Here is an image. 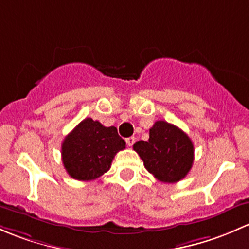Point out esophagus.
I'll list each match as a JSON object with an SVG mask.
<instances>
[{"label":"esophagus","instance_id":"obj_1","mask_svg":"<svg viewBox=\"0 0 249 249\" xmlns=\"http://www.w3.org/2000/svg\"><path fill=\"white\" fill-rule=\"evenodd\" d=\"M125 142H127V145L129 146V147H132V146L134 145V142H135V138L134 137L127 138V139H125Z\"/></svg>","mask_w":249,"mask_h":249}]
</instances>
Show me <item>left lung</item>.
Returning <instances> with one entry per match:
<instances>
[{
	"mask_svg": "<svg viewBox=\"0 0 249 249\" xmlns=\"http://www.w3.org/2000/svg\"><path fill=\"white\" fill-rule=\"evenodd\" d=\"M133 148L148 173L160 182L174 183L182 180L193 165L192 140L183 130L165 121L156 122L147 142H137Z\"/></svg>",
	"mask_w": 249,
	"mask_h": 249,
	"instance_id": "8db88e82",
	"label": "left lung"
}]
</instances>
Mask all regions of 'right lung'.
<instances>
[{
	"label": "right lung",
	"mask_w": 249,
	"mask_h": 249,
	"mask_svg": "<svg viewBox=\"0 0 249 249\" xmlns=\"http://www.w3.org/2000/svg\"><path fill=\"white\" fill-rule=\"evenodd\" d=\"M124 147L116 127H104L87 117L63 140L62 163L71 178L96 180L109 170L115 155Z\"/></svg>",
	"instance_id": "1"
}]
</instances>
